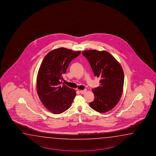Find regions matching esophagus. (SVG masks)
I'll use <instances>...</instances> for the list:
<instances>
[{"label": "esophagus", "instance_id": "obj_1", "mask_svg": "<svg viewBox=\"0 0 156 156\" xmlns=\"http://www.w3.org/2000/svg\"><path fill=\"white\" fill-rule=\"evenodd\" d=\"M86 91H87L86 89H85V90H80V92L81 94H85Z\"/></svg>", "mask_w": 156, "mask_h": 156}]
</instances>
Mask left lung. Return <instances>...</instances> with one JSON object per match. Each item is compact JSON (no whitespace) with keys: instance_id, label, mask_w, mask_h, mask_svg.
Masks as SVG:
<instances>
[{"instance_id":"1","label":"left lung","mask_w":156,"mask_h":156,"mask_svg":"<svg viewBox=\"0 0 156 156\" xmlns=\"http://www.w3.org/2000/svg\"><path fill=\"white\" fill-rule=\"evenodd\" d=\"M89 61L95 76L100 78V86L92 89L95 99L89 105L100 113L115 107L122 95L124 73L121 65L106 51L89 50L82 52Z\"/></svg>"}]
</instances>
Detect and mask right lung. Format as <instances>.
I'll list each match as a JSON object with an SVG mask.
<instances>
[{
  "mask_svg": "<svg viewBox=\"0 0 156 156\" xmlns=\"http://www.w3.org/2000/svg\"><path fill=\"white\" fill-rule=\"evenodd\" d=\"M80 53L60 48L50 51L43 59L37 76V93L43 105L52 113L66 111L76 95L62 81L71 61Z\"/></svg>",
  "mask_w": 156,
  "mask_h": 156,
  "instance_id": "1",
  "label": "right lung"
}]
</instances>
